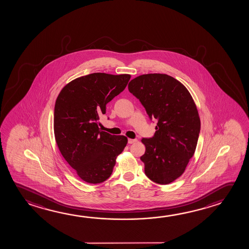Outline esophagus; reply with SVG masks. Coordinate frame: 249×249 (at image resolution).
I'll list each match as a JSON object with an SVG mask.
<instances>
[{
  "label": "esophagus",
  "instance_id": "34e87169",
  "mask_svg": "<svg viewBox=\"0 0 249 249\" xmlns=\"http://www.w3.org/2000/svg\"><path fill=\"white\" fill-rule=\"evenodd\" d=\"M137 142V139H130V138L128 139V142H129L130 144H131V143H134V142Z\"/></svg>",
  "mask_w": 249,
  "mask_h": 249
}]
</instances>
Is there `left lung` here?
<instances>
[{
	"instance_id": "8db88e82",
	"label": "left lung",
	"mask_w": 249,
	"mask_h": 249,
	"mask_svg": "<svg viewBox=\"0 0 249 249\" xmlns=\"http://www.w3.org/2000/svg\"><path fill=\"white\" fill-rule=\"evenodd\" d=\"M128 89L150 119H158L154 137L142 139L144 172L151 181L169 184L183 174L197 145L201 121L196 103L180 81L163 73L138 76Z\"/></svg>"
}]
</instances>
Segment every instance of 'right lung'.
<instances>
[{"label": "right lung", "instance_id": "obj_1", "mask_svg": "<svg viewBox=\"0 0 249 249\" xmlns=\"http://www.w3.org/2000/svg\"><path fill=\"white\" fill-rule=\"evenodd\" d=\"M130 79V74L94 72L71 80L57 97L53 117L57 146L86 182L96 184L110 178L116 158L126 146V137L99 129V117Z\"/></svg>", "mask_w": 249, "mask_h": 249}]
</instances>
